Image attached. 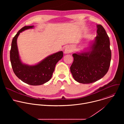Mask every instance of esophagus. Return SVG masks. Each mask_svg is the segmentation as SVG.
Here are the masks:
<instances>
[{
  "label": "esophagus",
  "mask_w": 124,
  "mask_h": 124,
  "mask_svg": "<svg viewBox=\"0 0 124 124\" xmlns=\"http://www.w3.org/2000/svg\"><path fill=\"white\" fill-rule=\"evenodd\" d=\"M73 51L72 48L70 47V46H67L64 51V54H69V53L72 52Z\"/></svg>",
  "instance_id": "1"
}]
</instances>
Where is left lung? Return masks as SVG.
Segmentation results:
<instances>
[{
	"label": "left lung",
	"instance_id": "8db88e82",
	"mask_svg": "<svg viewBox=\"0 0 124 124\" xmlns=\"http://www.w3.org/2000/svg\"><path fill=\"white\" fill-rule=\"evenodd\" d=\"M97 36L87 51L74 54L70 70L74 79L89 84L101 79L108 72L111 58L110 41L102 25H97Z\"/></svg>",
	"mask_w": 124,
	"mask_h": 124
}]
</instances>
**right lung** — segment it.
Returning a JSON list of instances; mask_svg holds the SVG:
<instances>
[{
  "label": "right lung",
  "instance_id": "add662e5",
  "mask_svg": "<svg viewBox=\"0 0 124 124\" xmlns=\"http://www.w3.org/2000/svg\"><path fill=\"white\" fill-rule=\"evenodd\" d=\"M34 26H25L13 38L10 50V61L16 76L23 82L31 85H40L48 81L51 78L57 63L63 56L62 51L51 54L38 64L30 66L22 62L17 46V39L20 33Z\"/></svg>",
  "mask_w": 124,
  "mask_h": 124
}]
</instances>
